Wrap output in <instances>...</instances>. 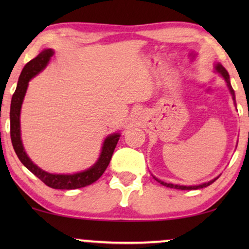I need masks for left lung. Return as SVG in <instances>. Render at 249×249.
<instances>
[{"label": "left lung", "instance_id": "8db88e82", "mask_svg": "<svg viewBox=\"0 0 249 249\" xmlns=\"http://www.w3.org/2000/svg\"><path fill=\"white\" fill-rule=\"evenodd\" d=\"M215 69H216L217 72H220L221 74H222V77L224 78V79H226L228 87H229V89H230V91H231V95H232L233 101L236 102V100H234V91H233L232 87H231V85H230L229 74H228V71H227L226 69H224V68H223L222 66H221L220 63H217V64H216ZM217 178H219V177H217ZM217 178L213 179V180H211V181H209V182L202 183V185H198V186H179V185H173V183H166V182H163V181H161V180H158V179H156V180H158V181H159L160 183H162L163 186L170 187V188H176V189H181V190H192V189H199V188H204V187H207V186L212 185V183H213L214 181H215V180H216Z\"/></svg>", "mask_w": 249, "mask_h": 249}]
</instances>
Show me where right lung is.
<instances>
[{"instance_id":"right-lung-1","label":"right lung","mask_w":249,"mask_h":249,"mask_svg":"<svg viewBox=\"0 0 249 249\" xmlns=\"http://www.w3.org/2000/svg\"><path fill=\"white\" fill-rule=\"evenodd\" d=\"M52 55V50H44L35 59L29 61L20 73L17 89L11 100V107H10V136H11L12 146L15 148L17 156L30 172L40 179V181H43L46 186L53 189H77L91 185L103 175L111 161L112 154H113L115 146L118 144L120 135H111L105 139L100 159L86 171L74 173V175H53V173H49L39 169L38 166L30 161L25 149H23L21 138H20V108H21L29 80L46 67Z\"/></svg>"}]
</instances>
